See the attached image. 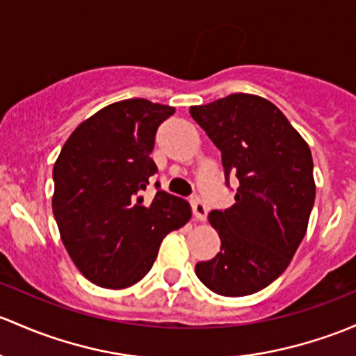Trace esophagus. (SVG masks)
I'll list each match as a JSON object with an SVG mask.
<instances>
[{"label":"esophagus","instance_id":"1","mask_svg":"<svg viewBox=\"0 0 356 356\" xmlns=\"http://www.w3.org/2000/svg\"><path fill=\"white\" fill-rule=\"evenodd\" d=\"M191 207H193L194 218H196L197 222H204V220H207L208 208H207V204H204V201L201 200L200 196L191 197Z\"/></svg>","mask_w":356,"mask_h":356}]
</instances>
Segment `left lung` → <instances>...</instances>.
I'll return each mask as SVG.
<instances>
[{
  "mask_svg": "<svg viewBox=\"0 0 356 356\" xmlns=\"http://www.w3.org/2000/svg\"><path fill=\"white\" fill-rule=\"evenodd\" d=\"M222 152L235 203L208 215L220 252L196 264L197 278L223 297L266 288L288 268L316 200L312 153L282 111L263 97L232 93L189 109Z\"/></svg>",
  "mask_w": 356,
  "mask_h": 356,
  "instance_id": "1",
  "label": "left lung"
}]
</instances>
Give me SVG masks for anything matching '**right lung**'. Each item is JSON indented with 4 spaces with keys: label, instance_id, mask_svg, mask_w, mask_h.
<instances>
[{
    "label": "right lung",
    "instance_id": "1",
    "mask_svg": "<svg viewBox=\"0 0 356 356\" xmlns=\"http://www.w3.org/2000/svg\"><path fill=\"white\" fill-rule=\"evenodd\" d=\"M175 109L147 99L114 102L81 122L52 170V211L74 266L95 285L128 288L152 269L163 237L184 227L182 197L143 193L155 174L149 153L159 126Z\"/></svg>",
    "mask_w": 356,
    "mask_h": 356
}]
</instances>
